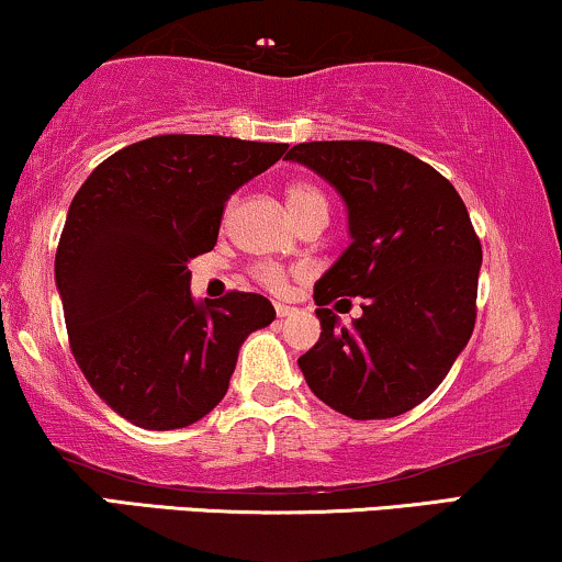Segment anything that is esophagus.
Segmentation results:
<instances>
[{"instance_id": "obj_1", "label": "esophagus", "mask_w": 562, "mask_h": 562, "mask_svg": "<svg viewBox=\"0 0 562 562\" xmlns=\"http://www.w3.org/2000/svg\"><path fill=\"white\" fill-rule=\"evenodd\" d=\"M294 313V307H289V304H276V315H279V317H289V315H292Z\"/></svg>"}]
</instances>
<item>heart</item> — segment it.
<instances>
[{"instance_id":"heart-1","label":"heart","mask_w":562,"mask_h":562,"mask_svg":"<svg viewBox=\"0 0 562 562\" xmlns=\"http://www.w3.org/2000/svg\"><path fill=\"white\" fill-rule=\"evenodd\" d=\"M283 195H286V205H289V211L294 213V218L300 216V213L307 211V207L325 205L323 192L310 182H292L286 187V192H283ZM258 279L266 283L268 289H273V292H283V289H286L289 276H286V270L279 266H260Z\"/></svg>"}]
</instances>
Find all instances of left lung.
<instances>
[{
  "instance_id": "8db88e82",
  "label": "left lung",
  "mask_w": 562,
  "mask_h": 562,
  "mask_svg": "<svg viewBox=\"0 0 562 562\" xmlns=\"http://www.w3.org/2000/svg\"><path fill=\"white\" fill-rule=\"evenodd\" d=\"M286 161L336 187L351 234L315 283L323 334L300 357L302 375L346 417H398L442 383L472 338L482 245L467 205L440 171L385 143H300ZM338 295L363 296L351 329L327 310Z\"/></svg>"
}]
</instances>
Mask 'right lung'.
<instances>
[{"instance_id": "1", "label": "right lung", "mask_w": 562, "mask_h": 562, "mask_svg": "<svg viewBox=\"0 0 562 562\" xmlns=\"http://www.w3.org/2000/svg\"><path fill=\"white\" fill-rule=\"evenodd\" d=\"M286 143L156 135L93 169L61 228L54 276L75 362L106 406L143 429L203 419L239 346L273 323L266 296L195 302L187 262L211 252L226 200Z\"/></svg>"}]
</instances>
